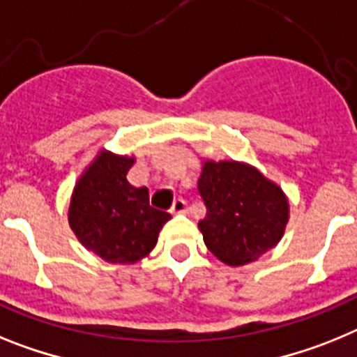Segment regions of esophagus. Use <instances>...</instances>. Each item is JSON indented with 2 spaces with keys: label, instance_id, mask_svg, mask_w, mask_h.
Returning <instances> with one entry per match:
<instances>
[{
  "label": "esophagus",
  "instance_id": "1",
  "mask_svg": "<svg viewBox=\"0 0 357 357\" xmlns=\"http://www.w3.org/2000/svg\"><path fill=\"white\" fill-rule=\"evenodd\" d=\"M172 212L174 213L187 212V201L183 199V197H178V199L174 201V204H172Z\"/></svg>",
  "mask_w": 357,
  "mask_h": 357
}]
</instances>
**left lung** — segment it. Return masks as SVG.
Listing matches in <instances>:
<instances>
[{
  "mask_svg": "<svg viewBox=\"0 0 357 357\" xmlns=\"http://www.w3.org/2000/svg\"><path fill=\"white\" fill-rule=\"evenodd\" d=\"M197 188L206 206L203 241L228 266H244L275 248L289 221L277 183L243 161H204Z\"/></svg>",
  "mask_w": 357,
  "mask_h": 357,
  "instance_id": "8db88e82",
  "label": "left lung"
}]
</instances>
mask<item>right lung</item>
<instances>
[{"label": "right lung", "mask_w": 357, "mask_h": 357, "mask_svg": "<svg viewBox=\"0 0 357 357\" xmlns=\"http://www.w3.org/2000/svg\"><path fill=\"white\" fill-rule=\"evenodd\" d=\"M135 158L102 149L77 181L68 221L80 244L111 264H135L158 243L170 213L153 208L147 187L127 181Z\"/></svg>", "instance_id": "add662e5"}]
</instances>
